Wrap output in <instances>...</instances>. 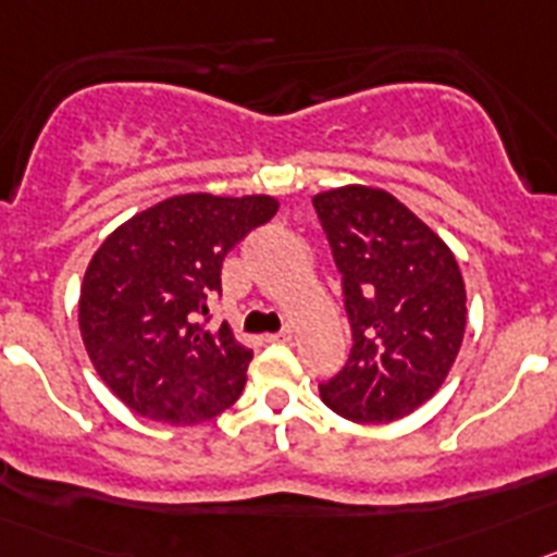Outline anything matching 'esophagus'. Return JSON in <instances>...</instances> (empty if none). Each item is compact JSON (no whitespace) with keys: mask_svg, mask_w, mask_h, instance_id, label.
<instances>
[{"mask_svg":"<svg viewBox=\"0 0 557 557\" xmlns=\"http://www.w3.org/2000/svg\"><path fill=\"white\" fill-rule=\"evenodd\" d=\"M269 341H277V344H290V341H294V330H290V327L280 330V333L269 335Z\"/></svg>","mask_w":557,"mask_h":557,"instance_id":"1","label":"esophagus"}]
</instances>
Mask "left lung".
Here are the masks:
<instances>
[{
  "instance_id": "8db88e82",
  "label": "left lung",
  "mask_w": 557,
  "mask_h": 557,
  "mask_svg": "<svg viewBox=\"0 0 557 557\" xmlns=\"http://www.w3.org/2000/svg\"><path fill=\"white\" fill-rule=\"evenodd\" d=\"M352 324L347 366L319 385L358 424L413 413L444 385L466 333V285L453 249L397 197L372 185L315 194Z\"/></svg>"
}]
</instances>
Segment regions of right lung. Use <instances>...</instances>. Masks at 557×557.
I'll use <instances>...</instances> for the list:
<instances>
[{
	"mask_svg": "<svg viewBox=\"0 0 557 557\" xmlns=\"http://www.w3.org/2000/svg\"><path fill=\"white\" fill-rule=\"evenodd\" d=\"M269 194H180L102 242L79 285V335L94 369L135 413L199 424L242 397L252 349L230 324L208 330L224 255L277 213Z\"/></svg>",
	"mask_w": 557,
	"mask_h": 557,
	"instance_id": "1",
	"label": "right lung"
}]
</instances>
